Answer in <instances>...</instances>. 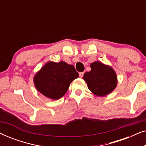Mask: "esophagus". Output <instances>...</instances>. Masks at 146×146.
Masks as SVG:
<instances>
[{
    "mask_svg": "<svg viewBox=\"0 0 146 146\" xmlns=\"http://www.w3.org/2000/svg\"><path fill=\"white\" fill-rule=\"evenodd\" d=\"M84 72H80L79 73V76H80V78H82L83 76V75H84Z\"/></svg>",
    "mask_w": 146,
    "mask_h": 146,
    "instance_id": "1",
    "label": "esophagus"
}]
</instances>
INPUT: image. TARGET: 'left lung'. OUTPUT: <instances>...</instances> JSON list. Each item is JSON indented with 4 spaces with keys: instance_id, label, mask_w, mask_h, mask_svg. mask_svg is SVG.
<instances>
[{
    "instance_id": "8db88e82",
    "label": "left lung",
    "mask_w": 146,
    "mask_h": 146,
    "mask_svg": "<svg viewBox=\"0 0 146 146\" xmlns=\"http://www.w3.org/2000/svg\"><path fill=\"white\" fill-rule=\"evenodd\" d=\"M91 70L84 73L83 79L88 88L97 96H105L114 90L117 84L116 73L111 66L95 61L90 64Z\"/></svg>"
}]
</instances>
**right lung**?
I'll use <instances>...</instances> for the list:
<instances>
[{
    "label": "right lung",
    "instance_id": "add662e5",
    "mask_svg": "<svg viewBox=\"0 0 146 146\" xmlns=\"http://www.w3.org/2000/svg\"><path fill=\"white\" fill-rule=\"evenodd\" d=\"M78 77L73 65L64 61L45 64L34 76L38 91L48 98L56 100L66 93L72 82Z\"/></svg>",
    "mask_w": 146,
    "mask_h": 146
}]
</instances>
